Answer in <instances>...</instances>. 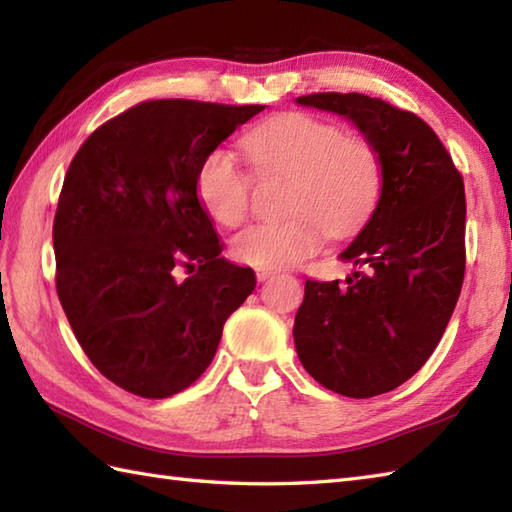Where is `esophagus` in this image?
Masks as SVG:
<instances>
[{"instance_id": "esophagus-1", "label": "esophagus", "mask_w": 512, "mask_h": 512, "mask_svg": "<svg viewBox=\"0 0 512 512\" xmlns=\"http://www.w3.org/2000/svg\"><path fill=\"white\" fill-rule=\"evenodd\" d=\"M277 275V270H268V268H259L257 270V279L259 281H268V279H273Z\"/></svg>"}]
</instances>
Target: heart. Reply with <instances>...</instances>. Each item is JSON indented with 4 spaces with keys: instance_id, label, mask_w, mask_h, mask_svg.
Segmentation results:
<instances>
[{
    "instance_id": "obj_1",
    "label": "heart",
    "mask_w": 512,
    "mask_h": 512,
    "mask_svg": "<svg viewBox=\"0 0 512 512\" xmlns=\"http://www.w3.org/2000/svg\"><path fill=\"white\" fill-rule=\"evenodd\" d=\"M242 147L259 180H288L286 220L253 224L233 239V255L257 268H284L317 253L325 231L350 235L380 193V158L361 136L325 118L284 112L250 127ZM255 176L228 149H213L198 173V195L215 222L239 226L253 209Z\"/></svg>"
}]
</instances>
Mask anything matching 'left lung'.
<instances>
[{"label":"left lung","instance_id":"8db88e82","mask_svg":"<svg viewBox=\"0 0 512 512\" xmlns=\"http://www.w3.org/2000/svg\"><path fill=\"white\" fill-rule=\"evenodd\" d=\"M297 103L347 116L374 145L378 204L341 259L347 286L306 281L295 347L306 372L347 398L396 389L429 361L458 303L466 250L460 171L420 116L365 94L317 92Z\"/></svg>","mask_w":512,"mask_h":512}]
</instances>
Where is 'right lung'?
Returning <instances> with one entry per match:
<instances>
[{"instance_id": "right-lung-1", "label": "right lung", "mask_w": 512, "mask_h": 512, "mask_svg": "<svg viewBox=\"0 0 512 512\" xmlns=\"http://www.w3.org/2000/svg\"><path fill=\"white\" fill-rule=\"evenodd\" d=\"M264 107L143 101L94 129L70 162L52 224L57 295L92 365L129 394L193 385L255 290L253 268L220 257L198 173ZM176 267L190 277L176 280Z\"/></svg>"}]
</instances>
